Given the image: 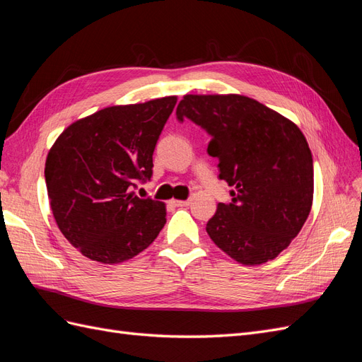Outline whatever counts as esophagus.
Returning a JSON list of instances; mask_svg holds the SVG:
<instances>
[{
	"mask_svg": "<svg viewBox=\"0 0 362 362\" xmlns=\"http://www.w3.org/2000/svg\"><path fill=\"white\" fill-rule=\"evenodd\" d=\"M170 204H172V205H175V206H187V205H190V204H192V201H190V199H187V201L172 199V201H170Z\"/></svg>",
	"mask_w": 362,
	"mask_h": 362,
	"instance_id": "34e87169",
	"label": "esophagus"
}]
</instances>
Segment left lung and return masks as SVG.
I'll use <instances>...</instances> for the list:
<instances>
[{"mask_svg": "<svg viewBox=\"0 0 362 362\" xmlns=\"http://www.w3.org/2000/svg\"><path fill=\"white\" fill-rule=\"evenodd\" d=\"M177 117L211 134L206 151L233 187V202L217 205L208 235L243 266L275 259L300 233L313 205V156L299 127L237 93L184 95Z\"/></svg>", "mask_w": 362, "mask_h": 362, "instance_id": "left-lung-1", "label": "left lung"}]
</instances>
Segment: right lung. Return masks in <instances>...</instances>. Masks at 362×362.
<instances>
[{"label":"right lung","mask_w":362,"mask_h":362,"mask_svg":"<svg viewBox=\"0 0 362 362\" xmlns=\"http://www.w3.org/2000/svg\"><path fill=\"white\" fill-rule=\"evenodd\" d=\"M177 96L112 105L75 120L45 161L49 206L68 242L103 264L145 250L166 223V204L131 189L152 175V154Z\"/></svg>","instance_id":"add662e5"}]
</instances>
